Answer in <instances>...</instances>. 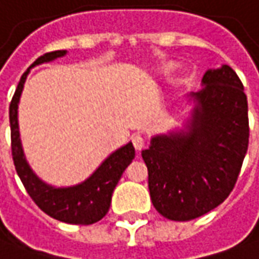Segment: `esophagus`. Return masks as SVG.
I'll return each instance as SVG.
<instances>
[{"mask_svg": "<svg viewBox=\"0 0 259 259\" xmlns=\"http://www.w3.org/2000/svg\"><path fill=\"white\" fill-rule=\"evenodd\" d=\"M133 145L137 151H142L144 147H145V140H144V137L140 135V134H135L133 137Z\"/></svg>", "mask_w": 259, "mask_h": 259, "instance_id": "esophagus-1", "label": "esophagus"}]
</instances>
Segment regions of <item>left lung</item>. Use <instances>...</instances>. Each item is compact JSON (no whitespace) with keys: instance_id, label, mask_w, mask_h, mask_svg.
<instances>
[{"instance_id":"8db88e82","label":"left lung","mask_w":259,"mask_h":259,"mask_svg":"<svg viewBox=\"0 0 259 259\" xmlns=\"http://www.w3.org/2000/svg\"><path fill=\"white\" fill-rule=\"evenodd\" d=\"M187 131L153 137L142 158L153 207L189 222L220 206L233 192L248 149V103L237 73L207 70Z\"/></svg>"}]
</instances>
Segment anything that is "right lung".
<instances>
[{
	"label": "right lung",
	"instance_id": "obj_1",
	"mask_svg": "<svg viewBox=\"0 0 259 259\" xmlns=\"http://www.w3.org/2000/svg\"><path fill=\"white\" fill-rule=\"evenodd\" d=\"M65 55L66 51L45 53L44 56L37 58L22 74L10 104L11 151L18 176L37 207L59 222L89 226L97 223L107 214L111 204L112 192L121 179L122 172L135 156L133 144L130 142L125 147L119 148L111 153L101 163V166L83 183L73 187L55 189L40 181L26 163L18 130V103L29 69L39 63L51 62L53 59Z\"/></svg>",
	"mask_w": 259,
	"mask_h": 259
}]
</instances>
